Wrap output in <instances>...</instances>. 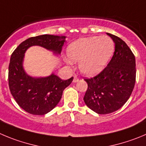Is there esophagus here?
Masks as SVG:
<instances>
[{
    "mask_svg": "<svg viewBox=\"0 0 146 146\" xmlns=\"http://www.w3.org/2000/svg\"><path fill=\"white\" fill-rule=\"evenodd\" d=\"M78 81H79V78H78L76 76H75L74 78H73V83H76V82H78Z\"/></svg>",
    "mask_w": 146,
    "mask_h": 146,
    "instance_id": "esophagus-1",
    "label": "esophagus"
}]
</instances>
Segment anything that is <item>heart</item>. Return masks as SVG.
Here are the masks:
<instances>
[{
	"mask_svg": "<svg viewBox=\"0 0 146 146\" xmlns=\"http://www.w3.org/2000/svg\"><path fill=\"white\" fill-rule=\"evenodd\" d=\"M114 50V43L108 36H91L73 42L65 58L68 64L78 62L81 73L86 76L97 75L105 68Z\"/></svg>",
	"mask_w": 146,
	"mask_h": 146,
	"instance_id": "heart-1",
	"label": "heart"
}]
</instances>
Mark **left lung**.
Here are the masks:
<instances>
[{
    "instance_id": "1",
    "label": "left lung",
    "mask_w": 146,
    "mask_h": 146,
    "mask_svg": "<svg viewBox=\"0 0 146 146\" xmlns=\"http://www.w3.org/2000/svg\"><path fill=\"white\" fill-rule=\"evenodd\" d=\"M115 50L107 66L95 77L85 79L88 88L84 97L87 107L106 114L120 109L131 95L135 83V58L122 39L107 33Z\"/></svg>"
}]
</instances>
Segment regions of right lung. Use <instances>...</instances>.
Wrapping results in <instances>:
<instances>
[{
  "label": "right lung",
  "instance_id": "obj_1",
  "mask_svg": "<svg viewBox=\"0 0 146 146\" xmlns=\"http://www.w3.org/2000/svg\"><path fill=\"white\" fill-rule=\"evenodd\" d=\"M65 36L43 35L30 37L21 42L12 53L9 66L11 94L21 108L29 114L43 115L59 103L62 92L73 80H62L52 73L46 77H32L24 68V54L32 46H39L59 56Z\"/></svg>",
  "mask_w": 146,
  "mask_h": 146
}]
</instances>
